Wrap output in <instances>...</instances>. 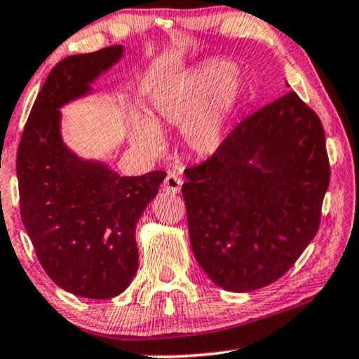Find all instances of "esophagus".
<instances>
[{
  "label": "esophagus",
  "instance_id": "obj_1",
  "mask_svg": "<svg viewBox=\"0 0 359 359\" xmlns=\"http://www.w3.org/2000/svg\"><path fill=\"white\" fill-rule=\"evenodd\" d=\"M180 187H182V179L179 175L174 172H169V175L164 180V190L168 191V194H177V191H180Z\"/></svg>",
  "mask_w": 359,
  "mask_h": 359
}]
</instances>
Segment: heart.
Masks as SVG:
<instances>
[{
    "mask_svg": "<svg viewBox=\"0 0 359 359\" xmlns=\"http://www.w3.org/2000/svg\"><path fill=\"white\" fill-rule=\"evenodd\" d=\"M242 94V79L232 63L210 60L174 83L156 89L149 120L133 115L128 123L136 148L158 154L165 128H182L187 149L210 158L223 148L232 114Z\"/></svg>",
    "mask_w": 359,
    "mask_h": 359,
    "instance_id": "b5f03b06",
    "label": "heart"
}]
</instances>
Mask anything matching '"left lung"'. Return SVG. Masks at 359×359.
<instances>
[{
	"label": "left lung",
	"instance_id": "1",
	"mask_svg": "<svg viewBox=\"0 0 359 359\" xmlns=\"http://www.w3.org/2000/svg\"><path fill=\"white\" fill-rule=\"evenodd\" d=\"M185 177L196 262L226 291L259 290L281 278L319 229L330 182L324 128L291 90L242 120Z\"/></svg>",
	"mask_w": 359,
	"mask_h": 359
}]
</instances>
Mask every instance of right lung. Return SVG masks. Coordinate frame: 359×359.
<instances>
[{
    "label": "right lung",
    "instance_id": "obj_1",
    "mask_svg": "<svg viewBox=\"0 0 359 359\" xmlns=\"http://www.w3.org/2000/svg\"><path fill=\"white\" fill-rule=\"evenodd\" d=\"M123 45L63 58L40 89L18 149L21 218L37 259L62 290L110 299L138 270L135 229L165 179L163 170L122 177L84 159L62 136V109L123 57Z\"/></svg>",
    "mask_w": 359,
    "mask_h": 359
}]
</instances>
